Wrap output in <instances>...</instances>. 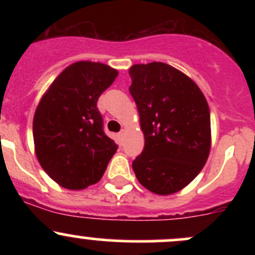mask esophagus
Wrapping results in <instances>:
<instances>
[{"mask_svg": "<svg viewBox=\"0 0 255 255\" xmlns=\"http://www.w3.org/2000/svg\"><path fill=\"white\" fill-rule=\"evenodd\" d=\"M125 135H126V130L125 129H122L120 133H118V137H120L121 139H123V138H125Z\"/></svg>", "mask_w": 255, "mask_h": 255, "instance_id": "esophagus-1", "label": "esophagus"}]
</instances>
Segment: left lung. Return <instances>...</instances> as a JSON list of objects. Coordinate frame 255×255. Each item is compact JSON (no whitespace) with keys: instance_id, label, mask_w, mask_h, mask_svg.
Masks as SVG:
<instances>
[{"instance_id":"obj_1","label":"left lung","mask_w":255,"mask_h":255,"mask_svg":"<svg viewBox=\"0 0 255 255\" xmlns=\"http://www.w3.org/2000/svg\"><path fill=\"white\" fill-rule=\"evenodd\" d=\"M129 92L139 113L144 149L132 163L138 181L171 195L199 175L211 149L210 109L200 87L160 61L130 66Z\"/></svg>"}]
</instances>
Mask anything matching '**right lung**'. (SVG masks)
I'll list each match as a JSON object with an SVG mask.
<instances>
[{"label": "right lung", "instance_id": "add662e5", "mask_svg": "<svg viewBox=\"0 0 255 255\" xmlns=\"http://www.w3.org/2000/svg\"><path fill=\"white\" fill-rule=\"evenodd\" d=\"M111 66L76 61L43 95L33 118L40 166L56 184L82 190L100 181L117 144L104 132L97 100L117 78Z\"/></svg>", "mask_w": 255, "mask_h": 255}]
</instances>
